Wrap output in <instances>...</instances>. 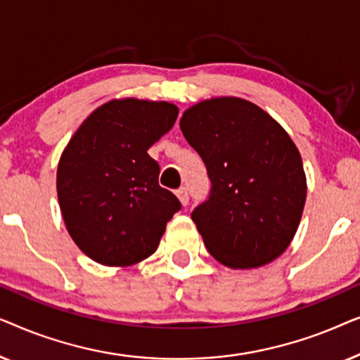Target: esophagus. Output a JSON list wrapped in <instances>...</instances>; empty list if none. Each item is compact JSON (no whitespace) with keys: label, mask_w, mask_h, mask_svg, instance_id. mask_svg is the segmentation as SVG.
Listing matches in <instances>:
<instances>
[{"label":"esophagus","mask_w":360,"mask_h":360,"mask_svg":"<svg viewBox=\"0 0 360 360\" xmlns=\"http://www.w3.org/2000/svg\"><path fill=\"white\" fill-rule=\"evenodd\" d=\"M175 195H176V198L180 200L181 205H184V206L188 205V200H190V198H188V191H186L185 186H181V188L176 190Z\"/></svg>","instance_id":"esophagus-1"}]
</instances>
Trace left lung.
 <instances>
[{
  "mask_svg": "<svg viewBox=\"0 0 360 360\" xmlns=\"http://www.w3.org/2000/svg\"><path fill=\"white\" fill-rule=\"evenodd\" d=\"M211 191L191 213L206 249L231 269L272 262L292 243L307 200L302 155L287 131L243 98L196 103L180 120Z\"/></svg>",
  "mask_w": 360,
  "mask_h": 360,
  "instance_id": "left-lung-1",
  "label": "left lung"
}]
</instances>
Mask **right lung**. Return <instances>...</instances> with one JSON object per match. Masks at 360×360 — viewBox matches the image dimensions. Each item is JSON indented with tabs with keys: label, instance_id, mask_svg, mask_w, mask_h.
Instances as JSON below:
<instances>
[{
	"label": "right lung",
	"instance_id": "obj_1",
	"mask_svg": "<svg viewBox=\"0 0 360 360\" xmlns=\"http://www.w3.org/2000/svg\"><path fill=\"white\" fill-rule=\"evenodd\" d=\"M179 108L167 101L111 100L96 108L62 152L58 205L83 254L127 267L159 248L180 201L159 185L149 147L174 127Z\"/></svg>",
	"mask_w": 360,
	"mask_h": 360
}]
</instances>
